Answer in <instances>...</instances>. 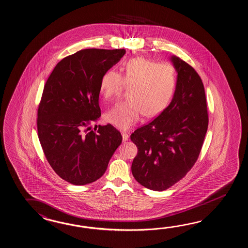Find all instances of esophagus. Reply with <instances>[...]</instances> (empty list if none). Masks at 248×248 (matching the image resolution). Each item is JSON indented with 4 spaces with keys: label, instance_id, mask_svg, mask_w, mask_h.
<instances>
[{
    "label": "esophagus",
    "instance_id": "1",
    "mask_svg": "<svg viewBox=\"0 0 248 248\" xmlns=\"http://www.w3.org/2000/svg\"><path fill=\"white\" fill-rule=\"evenodd\" d=\"M122 137H123V140L124 141H126L129 140V135L126 132H122Z\"/></svg>",
    "mask_w": 248,
    "mask_h": 248
}]
</instances>
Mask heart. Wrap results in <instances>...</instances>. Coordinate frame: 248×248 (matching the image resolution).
<instances>
[{"instance_id":"b5f03b06","label":"heart","mask_w":248,"mask_h":248,"mask_svg":"<svg viewBox=\"0 0 248 248\" xmlns=\"http://www.w3.org/2000/svg\"><path fill=\"white\" fill-rule=\"evenodd\" d=\"M176 68L169 62H160L137 57L126 61L123 75L108 69L99 81V93L105 99L116 98L124 85L131 87L129 100L113 107L105 115V120L112 125L127 130L140 121V117L158 116L171 101L176 87Z\"/></svg>"}]
</instances>
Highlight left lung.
<instances>
[{"mask_svg": "<svg viewBox=\"0 0 248 248\" xmlns=\"http://www.w3.org/2000/svg\"><path fill=\"white\" fill-rule=\"evenodd\" d=\"M177 83L170 105L131 140L137 146L132 175L140 184L163 191L181 181L197 162L208 128L204 84L187 62L171 56Z\"/></svg>", "mask_w": 248, "mask_h": 248, "instance_id": "8db88e82", "label": "left lung"}]
</instances>
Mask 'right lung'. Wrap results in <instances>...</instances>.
Masks as SVG:
<instances>
[{
  "label": "right lung",
  "mask_w": 248,
  "mask_h": 248,
  "mask_svg": "<svg viewBox=\"0 0 248 248\" xmlns=\"http://www.w3.org/2000/svg\"><path fill=\"white\" fill-rule=\"evenodd\" d=\"M124 49H85L60 61L44 85L37 112L39 140L64 181L85 185L105 173L122 135L111 124L92 125L101 115L99 81Z\"/></svg>",
  "instance_id": "obj_1"
}]
</instances>
